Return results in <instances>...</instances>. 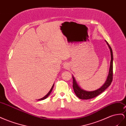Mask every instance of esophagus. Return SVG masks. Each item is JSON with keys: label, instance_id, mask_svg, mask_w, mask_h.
<instances>
[{"label": "esophagus", "instance_id": "esophagus-1", "mask_svg": "<svg viewBox=\"0 0 126 126\" xmlns=\"http://www.w3.org/2000/svg\"><path fill=\"white\" fill-rule=\"evenodd\" d=\"M63 67L64 68H69L70 67V65L68 63H65V64H64Z\"/></svg>", "mask_w": 126, "mask_h": 126}]
</instances>
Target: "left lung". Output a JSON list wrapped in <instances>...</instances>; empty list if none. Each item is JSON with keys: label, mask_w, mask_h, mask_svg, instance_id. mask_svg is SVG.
Segmentation results:
<instances>
[{"label": "left lung", "mask_w": 126, "mask_h": 126, "mask_svg": "<svg viewBox=\"0 0 126 126\" xmlns=\"http://www.w3.org/2000/svg\"><path fill=\"white\" fill-rule=\"evenodd\" d=\"M105 42H107V44L108 45L109 47L110 52H111V62H110V66L109 71V74L107 77V79L105 83L103 84V85L100 87L98 89L93 91H86L84 90H82L80 87L78 85V84L76 82V81L75 79V78L73 76V89L74 90L75 93L76 94V96L79 97L80 99L82 100H88L91 99V98H94L98 96V95L100 94L107 89V88L109 86L112 81L113 79V53L112 50L110 45H109V43L107 41H105Z\"/></svg>", "instance_id": "obj_1"}]
</instances>
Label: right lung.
<instances>
[{"label":"right lung","mask_w":126,"mask_h":126,"mask_svg":"<svg viewBox=\"0 0 126 126\" xmlns=\"http://www.w3.org/2000/svg\"><path fill=\"white\" fill-rule=\"evenodd\" d=\"M53 86H54V84L53 85V86H52V87H51V90H50V91L49 92H48V93H47L46 95L45 96H44L43 97H42V98H40V99H39L38 100H45V99H46V98H47V96H48L50 94V93H51V92H52V89H53Z\"/></svg>","instance_id":"obj_1"}]
</instances>
